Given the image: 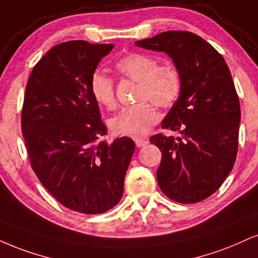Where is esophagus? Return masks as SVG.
<instances>
[{
    "instance_id": "obj_1",
    "label": "esophagus",
    "mask_w": 258,
    "mask_h": 258,
    "mask_svg": "<svg viewBox=\"0 0 258 258\" xmlns=\"http://www.w3.org/2000/svg\"><path fill=\"white\" fill-rule=\"evenodd\" d=\"M136 145H137V148H142V147H145V145L148 144L149 141H147V139H142V138H138L136 139Z\"/></svg>"
}]
</instances>
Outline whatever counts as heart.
<instances>
[{"instance_id":"obj_1","label":"heart","mask_w":258,"mask_h":258,"mask_svg":"<svg viewBox=\"0 0 258 258\" xmlns=\"http://www.w3.org/2000/svg\"><path fill=\"white\" fill-rule=\"evenodd\" d=\"M115 70L123 78L138 83L136 99L138 103L123 108L110 120L111 131L115 135L139 138L159 120L160 108H170L182 91V74L174 63H160L156 56L143 52H132L115 63ZM90 90L98 104L107 109L116 107L115 84L104 74L95 72L90 78Z\"/></svg>"}]
</instances>
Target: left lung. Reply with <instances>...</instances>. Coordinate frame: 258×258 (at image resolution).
<instances>
[{
  "instance_id": "left-lung-1",
  "label": "left lung",
  "mask_w": 258,
  "mask_h": 258,
  "mask_svg": "<svg viewBox=\"0 0 258 258\" xmlns=\"http://www.w3.org/2000/svg\"><path fill=\"white\" fill-rule=\"evenodd\" d=\"M164 51L182 74V91L161 127L181 137L150 138L162 153L160 188L179 203H198L219 190L238 153L240 104L222 55L188 31H167L136 43Z\"/></svg>"
}]
</instances>
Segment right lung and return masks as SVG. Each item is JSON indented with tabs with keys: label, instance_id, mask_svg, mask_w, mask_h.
Segmentation results:
<instances>
[{
	"label": "right lung",
	"instance_id": "obj_1",
	"mask_svg": "<svg viewBox=\"0 0 258 258\" xmlns=\"http://www.w3.org/2000/svg\"><path fill=\"white\" fill-rule=\"evenodd\" d=\"M113 44L70 40L33 67L25 90L21 132L31 167L51 196L82 214H102L122 197L135 142L101 137L107 126L90 78Z\"/></svg>",
	"mask_w": 258,
	"mask_h": 258
}]
</instances>
